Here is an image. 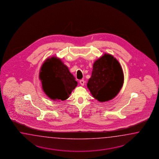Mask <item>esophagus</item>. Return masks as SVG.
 Returning a JSON list of instances; mask_svg holds the SVG:
<instances>
[{
	"label": "esophagus",
	"mask_w": 159,
	"mask_h": 159,
	"mask_svg": "<svg viewBox=\"0 0 159 159\" xmlns=\"http://www.w3.org/2000/svg\"><path fill=\"white\" fill-rule=\"evenodd\" d=\"M80 84L82 86H84V80H80Z\"/></svg>",
	"instance_id": "1"
}]
</instances>
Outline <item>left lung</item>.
Listing matches in <instances>:
<instances>
[{
	"label": "left lung",
	"instance_id": "1",
	"mask_svg": "<svg viewBox=\"0 0 159 159\" xmlns=\"http://www.w3.org/2000/svg\"><path fill=\"white\" fill-rule=\"evenodd\" d=\"M123 83L124 73L120 63L111 55L105 53L94 63L87 86L94 98L104 102L114 98Z\"/></svg>",
	"mask_w": 159,
	"mask_h": 159
}]
</instances>
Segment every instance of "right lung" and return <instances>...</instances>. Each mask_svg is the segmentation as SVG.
<instances>
[{
	"mask_svg": "<svg viewBox=\"0 0 159 159\" xmlns=\"http://www.w3.org/2000/svg\"><path fill=\"white\" fill-rule=\"evenodd\" d=\"M39 77L43 92L54 100H66L77 85L67 66L60 59L54 57L43 63Z\"/></svg>",
	"mask_w": 159,
	"mask_h": 159,
	"instance_id": "obj_1",
	"label": "right lung"
}]
</instances>
